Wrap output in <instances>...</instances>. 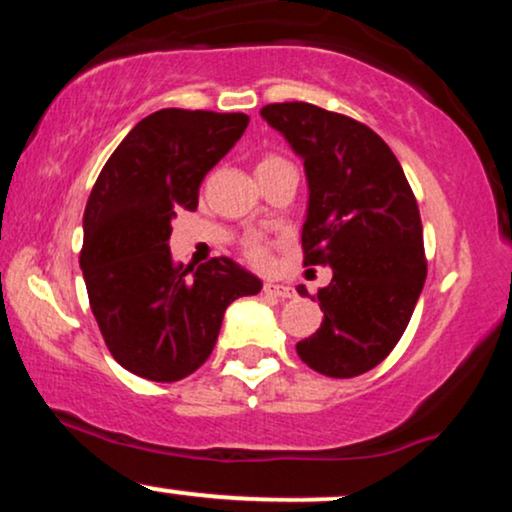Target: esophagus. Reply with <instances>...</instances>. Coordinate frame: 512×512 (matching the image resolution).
Returning a JSON list of instances; mask_svg holds the SVG:
<instances>
[{
	"label": "esophagus",
	"mask_w": 512,
	"mask_h": 512,
	"mask_svg": "<svg viewBox=\"0 0 512 512\" xmlns=\"http://www.w3.org/2000/svg\"><path fill=\"white\" fill-rule=\"evenodd\" d=\"M264 293H267V296H274V298H291L293 289L291 286L272 284V281H267V284H264Z\"/></svg>",
	"instance_id": "34e87169"
}]
</instances>
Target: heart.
Wrapping results in <instances>:
<instances>
[{"instance_id":"b5f03b06","label":"heart","mask_w":512,"mask_h":512,"mask_svg":"<svg viewBox=\"0 0 512 512\" xmlns=\"http://www.w3.org/2000/svg\"><path fill=\"white\" fill-rule=\"evenodd\" d=\"M279 163H286V161L281 156H276V154L262 156L260 163H257V173H260V170L272 168V166H279ZM269 250H272V243H269V240L262 238V236H248L243 240V252L248 255V260L255 262V264L267 262L269 260Z\"/></svg>"}]
</instances>
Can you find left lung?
I'll use <instances>...</instances> for the list:
<instances>
[{"mask_svg": "<svg viewBox=\"0 0 512 512\" xmlns=\"http://www.w3.org/2000/svg\"><path fill=\"white\" fill-rule=\"evenodd\" d=\"M260 113L308 175L303 264L332 267V281L317 291L325 320L296 344L298 356L330 378L368 373L402 339L426 281L424 228L407 175L354 117L301 101ZM298 293L308 296L303 286Z\"/></svg>", "mask_w": 512, "mask_h": 512, "instance_id": "8db88e82", "label": "left lung"}]
</instances>
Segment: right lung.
Returning a JSON list of instances; mask_svg holds the SVG:
<instances>
[{
	"label": "right lung",
	"instance_id": "add662e5",
	"mask_svg": "<svg viewBox=\"0 0 512 512\" xmlns=\"http://www.w3.org/2000/svg\"><path fill=\"white\" fill-rule=\"evenodd\" d=\"M243 113L163 108L108 158L84 211L88 303L113 358L129 373L175 383L207 361L223 313L262 281L228 257L175 262L168 238L180 207L197 209L204 175L243 137Z\"/></svg>",
	"mask_w": 512,
	"mask_h": 512
}]
</instances>
